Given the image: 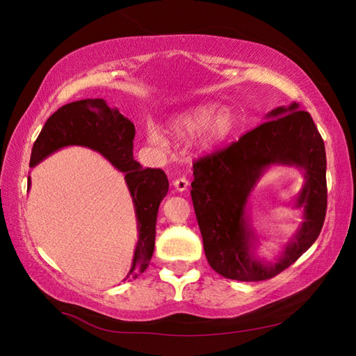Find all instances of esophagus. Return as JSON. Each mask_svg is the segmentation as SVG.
<instances>
[{
    "label": "esophagus",
    "instance_id": "34e87169",
    "mask_svg": "<svg viewBox=\"0 0 356 356\" xmlns=\"http://www.w3.org/2000/svg\"><path fill=\"white\" fill-rule=\"evenodd\" d=\"M174 187L177 191H186L188 188V179L187 178H178L174 181Z\"/></svg>",
    "mask_w": 356,
    "mask_h": 356
}]
</instances>
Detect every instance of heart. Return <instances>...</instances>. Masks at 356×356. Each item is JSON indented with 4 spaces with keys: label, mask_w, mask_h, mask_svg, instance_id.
Wrapping results in <instances>:
<instances>
[{
    "label": "heart",
    "mask_w": 356,
    "mask_h": 356,
    "mask_svg": "<svg viewBox=\"0 0 356 356\" xmlns=\"http://www.w3.org/2000/svg\"><path fill=\"white\" fill-rule=\"evenodd\" d=\"M239 126V115L232 106L215 104H200L188 110L177 113L166 122L168 135L177 143L193 140L197 153H209L222 145L236 132ZM145 141L153 147L168 144L165 135L154 124H147Z\"/></svg>",
    "instance_id": "heart-1"
}]
</instances>
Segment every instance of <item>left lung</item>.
<instances>
[{
  "instance_id": "1",
  "label": "left lung",
  "mask_w": 356,
  "mask_h": 356,
  "mask_svg": "<svg viewBox=\"0 0 356 356\" xmlns=\"http://www.w3.org/2000/svg\"><path fill=\"white\" fill-rule=\"evenodd\" d=\"M264 118L238 143L193 165L191 199L204 255L215 272L234 281H266L285 270L314 245L325 220V145L310 114L291 102ZM273 165L298 168L304 184L293 200L302 222L280 255L268 261L256 254L261 238L252 225L249 199Z\"/></svg>"
}]
</instances>
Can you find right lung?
I'll return each instance as SVG.
<instances>
[{
	"label": "right lung",
	"instance_id": "add662e5",
	"mask_svg": "<svg viewBox=\"0 0 356 356\" xmlns=\"http://www.w3.org/2000/svg\"><path fill=\"white\" fill-rule=\"evenodd\" d=\"M134 123L111 108L105 99H80L63 105L49 117L32 147L29 160V166L35 168L62 148L84 147L99 153L123 172L138 229L132 266L123 281L136 279L148 267L154 252L159 204L169 190L163 170L144 169L134 159ZM29 188L31 177H28Z\"/></svg>",
	"mask_w": 356,
	"mask_h": 356
}]
</instances>
